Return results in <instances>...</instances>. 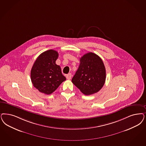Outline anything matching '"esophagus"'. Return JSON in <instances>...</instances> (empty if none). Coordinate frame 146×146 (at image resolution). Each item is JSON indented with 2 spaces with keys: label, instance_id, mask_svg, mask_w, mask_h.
I'll use <instances>...</instances> for the list:
<instances>
[{
  "label": "esophagus",
  "instance_id": "1",
  "mask_svg": "<svg viewBox=\"0 0 146 146\" xmlns=\"http://www.w3.org/2000/svg\"><path fill=\"white\" fill-rule=\"evenodd\" d=\"M71 78H72V75H71L70 73H69L68 74H67V75L66 76V78H67V79H68V80H70V79H71Z\"/></svg>",
  "mask_w": 146,
  "mask_h": 146
}]
</instances>
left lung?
Returning <instances> with one entry per match:
<instances>
[{"mask_svg": "<svg viewBox=\"0 0 146 146\" xmlns=\"http://www.w3.org/2000/svg\"><path fill=\"white\" fill-rule=\"evenodd\" d=\"M80 61L72 82L85 95L97 93L106 80V69L103 61L100 56L92 52L84 54Z\"/></svg>", "mask_w": 146, "mask_h": 146, "instance_id": "1", "label": "left lung"}]
</instances>
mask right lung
<instances>
[{"mask_svg":"<svg viewBox=\"0 0 146 146\" xmlns=\"http://www.w3.org/2000/svg\"><path fill=\"white\" fill-rule=\"evenodd\" d=\"M58 53L53 50L42 53L36 59L31 71L33 86L41 93L50 94L66 80L60 66L55 64Z\"/></svg>","mask_w":146,"mask_h":146,"instance_id":"obj_1","label":"right lung"}]
</instances>
